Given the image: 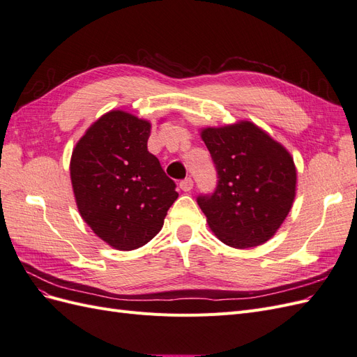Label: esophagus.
<instances>
[{
    "instance_id": "34e87169",
    "label": "esophagus",
    "mask_w": 357,
    "mask_h": 357,
    "mask_svg": "<svg viewBox=\"0 0 357 357\" xmlns=\"http://www.w3.org/2000/svg\"><path fill=\"white\" fill-rule=\"evenodd\" d=\"M192 188H193V180H192L190 177H188V178L180 181V189H181L183 192H190Z\"/></svg>"
}]
</instances>
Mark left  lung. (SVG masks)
Returning <instances> with one entry per match:
<instances>
[{
	"mask_svg": "<svg viewBox=\"0 0 357 357\" xmlns=\"http://www.w3.org/2000/svg\"><path fill=\"white\" fill-rule=\"evenodd\" d=\"M218 171V188L198 205L218 238L229 247L266 243L282 226L296 195V168L287 150L248 121L204 128Z\"/></svg>",
	"mask_w": 357,
	"mask_h": 357,
	"instance_id": "obj_1",
	"label": "left lung"
}]
</instances>
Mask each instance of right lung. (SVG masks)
Segmentation results:
<instances>
[{"label":"right lung","instance_id":"right-lung-1","mask_svg":"<svg viewBox=\"0 0 357 357\" xmlns=\"http://www.w3.org/2000/svg\"><path fill=\"white\" fill-rule=\"evenodd\" d=\"M150 122L112 110L89 126L75 144L70 174L82 219L117 250H134L162 229L178 198L147 150Z\"/></svg>","mask_w":357,"mask_h":357}]
</instances>
